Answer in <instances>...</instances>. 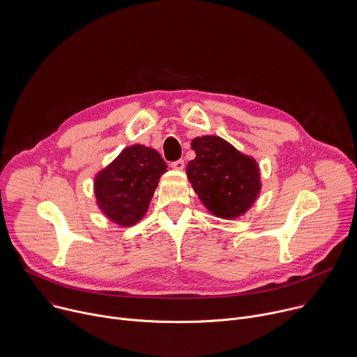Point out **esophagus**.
I'll return each instance as SVG.
<instances>
[{"label": "esophagus", "mask_w": 357, "mask_h": 357, "mask_svg": "<svg viewBox=\"0 0 357 357\" xmlns=\"http://www.w3.org/2000/svg\"><path fill=\"white\" fill-rule=\"evenodd\" d=\"M171 168H172V169H176V171H182V169L185 168V161H183V160H178V161H175V162L171 164Z\"/></svg>", "instance_id": "obj_1"}]
</instances>
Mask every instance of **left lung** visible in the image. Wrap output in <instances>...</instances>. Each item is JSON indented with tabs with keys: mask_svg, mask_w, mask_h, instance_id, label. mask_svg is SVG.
<instances>
[{
	"mask_svg": "<svg viewBox=\"0 0 357 357\" xmlns=\"http://www.w3.org/2000/svg\"><path fill=\"white\" fill-rule=\"evenodd\" d=\"M190 146L196 157L186 175L203 206L226 220L245 215L263 186L257 161L219 135L196 137Z\"/></svg>",
	"mask_w": 357,
	"mask_h": 357,
	"instance_id": "1",
	"label": "left lung"
}]
</instances>
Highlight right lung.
I'll return each mask as SVG.
<instances>
[{"mask_svg": "<svg viewBox=\"0 0 357 357\" xmlns=\"http://www.w3.org/2000/svg\"><path fill=\"white\" fill-rule=\"evenodd\" d=\"M167 168L154 148L141 144L126 146L94 176L97 208L120 227L137 225L145 216Z\"/></svg>", "mask_w": 357, "mask_h": 357, "instance_id": "add662e5", "label": "right lung"}]
</instances>
